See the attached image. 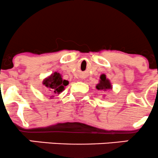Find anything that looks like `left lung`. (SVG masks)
<instances>
[{"label": "left lung", "mask_w": 158, "mask_h": 158, "mask_svg": "<svg viewBox=\"0 0 158 158\" xmlns=\"http://www.w3.org/2000/svg\"><path fill=\"white\" fill-rule=\"evenodd\" d=\"M100 81L99 83L96 85V89L98 90L101 91H107L109 89H112V85H111L110 82L108 79L106 78V76L104 74H102L100 76Z\"/></svg>", "instance_id": "obj_1"}]
</instances>
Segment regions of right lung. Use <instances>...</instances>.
Returning <instances> with one entry per match:
<instances>
[{
  "mask_svg": "<svg viewBox=\"0 0 158 158\" xmlns=\"http://www.w3.org/2000/svg\"><path fill=\"white\" fill-rule=\"evenodd\" d=\"M68 84L69 82L63 79L61 75L57 72H54L43 80V85L48 89L51 94L54 95L62 92ZM53 97L54 96H51V98Z\"/></svg>",
  "mask_w": 158,
  "mask_h": 158,
  "instance_id": "1",
  "label": "right lung"
}]
</instances>
